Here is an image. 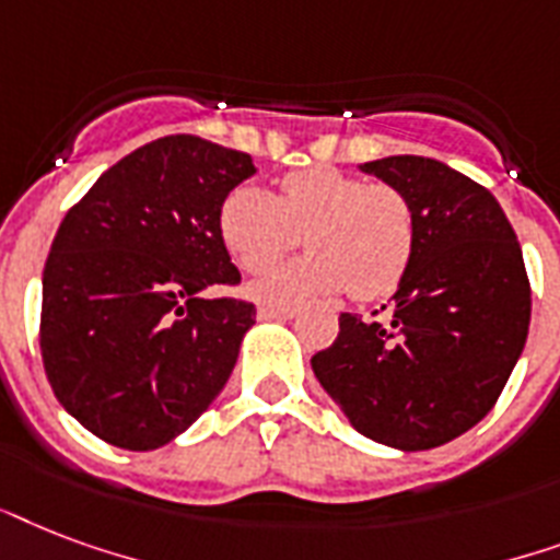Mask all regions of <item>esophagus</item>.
Wrapping results in <instances>:
<instances>
[{
  "mask_svg": "<svg viewBox=\"0 0 560 560\" xmlns=\"http://www.w3.org/2000/svg\"><path fill=\"white\" fill-rule=\"evenodd\" d=\"M259 320H289L294 318L292 306H259L257 310Z\"/></svg>",
  "mask_w": 560,
  "mask_h": 560,
  "instance_id": "obj_1",
  "label": "esophagus"
}]
</instances>
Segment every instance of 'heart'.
Masks as SVG:
<instances>
[{"mask_svg":"<svg viewBox=\"0 0 560 560\" xmlns=\"http://www.w3.org/2000/svg\"><path fill=\"white\" fill-rule=\"evenodd\" d=\"M219 231L233 262L248 275L275 266L306 233L310 254L250 285V294L268 303L341 289L374 301L397 289L415 254L406 195L329 166L285 175L280 198L262 186H236L221 203Z\"/></svg>","mask_w":560,"mask_h":560,"instance_id":"b5f03b06","label":"heart"}]
</instances>
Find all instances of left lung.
<instances>
[{
	"label": "left lung",
	"instance_id": "1",
	"mask_svg": "<svg viewBox=\"0 0 560 560\" xmlns=\"http://www.w3.org/2000/svg\"><path fill=\"white\" fill-rule=\"evenodd\" d=\"M359 168L406 195L415 254L388 320L341 312L339 339L312 371L357 432L400 453L432 450L474 429L517 365L532 318L523 250L500 201L441 160Z\"/></svg>",
	"mask_w": 560,
	"mask_h": 560
}]
</instances>
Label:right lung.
Wrapping results in <instances>:
<instances>
[{
	"instance_id": "add662e5",
	"label": "right lung",
	"mask_w": 560,
	"mask_h": 560,
	"mask_svg": "<svg viewBox=\"0 0 560 560\" xmlns=\"http://www.w3.org/2000/svg\"><path fill=\"white\" fill-rule=\"evenodd\" d=\"M257 166L192 133L131 151L60 221L43 268V368L60 406L122 450H158L221 394L257 310L219 231Z\"/></svg>"
}]
</instances>
